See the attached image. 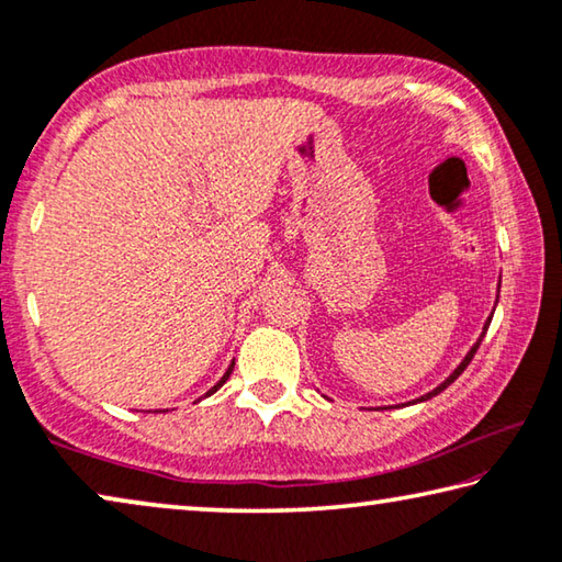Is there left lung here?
Here are the masks:
<instances>
[{"label":"left lung","instance_id":"left-lung-1","mask_svg":"<svg viewBox=\"0 0 562 562\" xmlns=\"http://www.w3.org/2000/svg\"><path fill=\"white\" fill-rule=\"evenodd\" d=\"M497 292H501V284H497ZM493 313H495V310H493ZM490 319H493V315H490V317L485 319L483 335H480V337H477V342H475L473 347H470V352L465 355V358H462V362L458 364V368L450 372V378H448V380H445V382H440V385H438V387H435V390H430V393H427V395H423V397H417V400H415V403H425V400H430V397H435V395H440L445 387H448V385H452V382H456V380H458V378L462 375V370H465V368H468V364H470V360H473V358H475L477 347H480V342H483V337H485V333H487V327H490Z\"/></svg>","mask_w":562,"mask_h":562}]
</instances>
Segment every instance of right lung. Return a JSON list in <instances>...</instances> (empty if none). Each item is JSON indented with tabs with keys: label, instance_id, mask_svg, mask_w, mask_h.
<instances>
[{
	"label": "right lung",
	"instance_id": "right-lung-1",
	"mask_svg": "<svg viewBox=\"0 0 562 562\" xmlns=\"http://www.w3.org/2000/svg\"><path fill=\"white\" fill-rule=\"evenodd\" d=\"M233 368H235V360H233V364H229V368H227V372H225V375H222V378H220V382H217V385H215V387H212V390H207V395H204V397H210L212 393H217V390H220L222 385H225V382H227V378H229V375H233Z\"/></svg>",
	"mask_w": 562,
	"mask_h": 562
}]
</instances>
